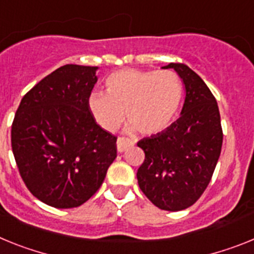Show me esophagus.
Listing matches in <instances>:
<instances>
[{"label":"esophagus","mask_w":254,"mask_h":254,"mask_svg":"<svg viewBox=\"0 0 254 254\" xmlns=\"http://www.w3.org/2000/svg\"><path fill=\"white\" fill-rule=\"evenodd\" d=\"M116 144H118L119 152H124V151H127L129 147H131V145L134 144V142L133 140L127 139V138H123V136H120V138L118 139V143H116Z\"/></svg>","instance_id":"34e87169"}]
</instances>
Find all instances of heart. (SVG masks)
<instances>
[{"mask_svg":"<svg viewBox=\"0 0 254 254\" xmlns=\"http://www.w3.org/2000/svg\"><path fill=\"white\" fill-rule=\"evenodd\" d=\"M105 93L89 97V109L103 129L115 131L125 118L143 135L164 131L183 100L182 79L173 70L127 69L105 80Z\"/></svg>","mask_w":254,"mask_h":254,"instance_id":"heart-1","label":"heart"}]
</instances>
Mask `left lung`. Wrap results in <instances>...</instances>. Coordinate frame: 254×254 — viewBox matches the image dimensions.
I'll use <instances>...</instances> for the list:
<instances>
[{"label": "left lung", "instance_id": "obj_1", "mask_svg": "<svg viewBox=\"0 0 254 254\" xmlns=\"http://www.w3.org/2000/svg\"><path fill=\"white\" fill-rule=\"evenodd\" d=\"M185 84L180 118L169 127L138 142L144 161L138 184L154 206L182 211L194 204L208 187L222 147L219 106L200 76L184 64H169Z\"/></svg>", "mask_w": 254, "mask_h": 254}]
</instances>
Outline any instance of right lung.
Segmentation results:
<instances>
[{
    "label": "right lung",
    "instance_id": "add662e5",
    "mask_svg": "<svg viewBox=\"0 0 254 254\" xmlns=\"http://www.w3.org/2000/svg\"><path fill=\"white\" fill-rule=\"evenodd\" d=\"M97 66L64 65L23 97L11 125V147L26 188L43 203L72 208L87 202L116 158V140L89 109Z\"/></svg>",
    "mask_w": 254,
    "mask_h": 254
}]
</instances>
